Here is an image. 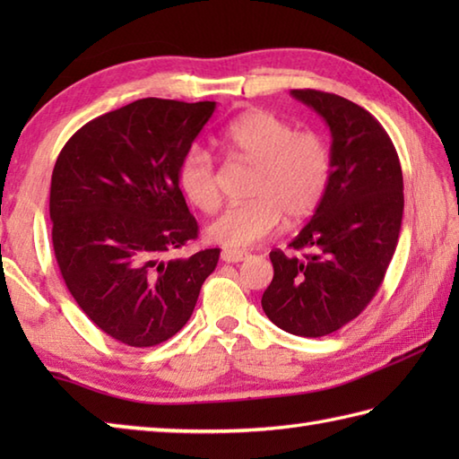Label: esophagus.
<instances>
[{"label":"esophagus","mask_w":459,"mask_h":459,"mask_svg":"<svg viewBox=\"0 0 459 459\" xmlns=\"http://www.w3.org/2000/svg\"><path fill=\"white\" fill-rule=\"evenodd\" d=\"M248 258V252L245 250H222L221 252V260L230 262V264H237V262H242Z\"/></svg>","instance_id":"obj_1"}]
</instances>
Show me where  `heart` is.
Segmentation results:
<instances>
[{
	"label": "heart",
	"mask_w": 459,
	"mask_h": 459,
	"mask_svg": "<svg viewBox=\"0 0 459 459\" xmlns=\"http://www.w3.org/2000/svg\"><path fill=\"white\" fill-rule=\"evenodd\" d=\"M232 160L255 165L248 197L230 204L214 219L207 237L227 248L255 247L274 232L281 219L290 224L306 221L324 199L331 152L316 132H296L294 126L266 110H252L232 120L219 135ZM185 197L203 212L219 207L217 169L209 152L195 145L183 155L178 171Z\"/></svg>",
	"instance_id": "obj_1"
}]
</instances>
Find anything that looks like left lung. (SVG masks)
I'll list each match as a JSON object with an SVG mask.
<instances>
[{
    "mask_svg": "<svg viewBox=\"0 0 459 459\" xmlns=\"http://www.w3.org/2000/svg\"><path fill=\"white\" fill-rule=\"evenodd\" d=\"M331 132V175L314 217L272 250L274 278L262 296L272 324L299 337L341 329L375 298L391 264L403 224V169L383 126L343 96L291 91Z\"/></svg>",
    "mask_w": 459,
    "mask_h": 459,
    "instance_id": "8db88e82",
    "label": "left lung"
}]
</instances>
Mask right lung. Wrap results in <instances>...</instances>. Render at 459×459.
Listing matches in <instances>:
<instances>
[{
	"mask_svg": "<svg viewBox=\"0 0 459 459\" xmlns=\"http://www.w3.org/2000/svg\"><path fill=\"white\" fill-rule=\"evenodd\" d=\"M214 102L142 99L84 124L65 143L48 212L58 270L106 335L153 347L187 324L219 248L163 258L197 238L179 163Z\"/></svg>",
	"mask_w": 459,
	"mask_h": 459,
	"instance_id": "obj_1",
	"label": "right lung"
}]
</instances>
